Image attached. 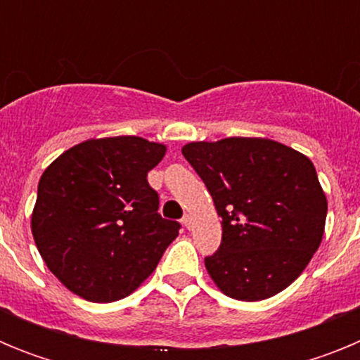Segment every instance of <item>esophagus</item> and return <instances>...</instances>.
Segmentation results:
<instances>
[{
  "instance_id": "1",
  "label": "esophagus",
  "mask_w": 360,
  "mask_h": 360,
  "mask_svg": "<svg viewBox=\"0 0 360 360\" xmlns=\"http://www.w3.org/2000/svg\"><path fill=\"white\" fill-rule=\"evenodd\" d=\"M182 224L186 225V229H191V227H193V216H191V214H186V216H184V218H182Z\"/></svg>"
}]
</instances>
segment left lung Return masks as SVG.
Masks as SVG:
<instances>
[{"instance_id": "left-lung-1", "label": "left lung", "mask_w": 360, "mask_h": 360, "mask_svg": "<svg viewBox=\"0 0 360 360\" xmlns=\"http://www.w3.org/2000/svg\"><path fill=\"white\" fill-rule=\"evenodd\" d=\"M182 155L221 216V245L205 257L216 287L238 301L285 290L324 234L328 202L310 158L256 136L191 142Z\"/></svg>"}]
</instances>
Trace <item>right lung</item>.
Returning <instances> with one entry per match:
<instances>
[{"mask_svg": "<svg viewBox=\"0 0 360 360\" xmlns=\"http://www.w3.org/2000/svg\"><path fill=\"white\" fill-rule=\"evenodd\" d=\"M165 146L142 136L90 139L44 169L32 234L53 276L79 297L111 303L151 276L180 224L158 214L148 173Z\"/></svg>", "mask_w": 360, "mask_h": 360, "instance_id": "right-lung-1", "label": "right lung"}]
</instances>
